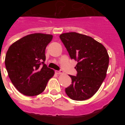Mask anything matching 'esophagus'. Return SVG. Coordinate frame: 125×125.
Returning <instances> with one entry per match:
<instances>
[{
    "mask_svg": "<svg viewBox=\"0 0 125 125\" xmlns=\"http://www.w3.org/2000/svg\"><path fill=\"white\" fill-rule=\"evenodd\" d=\"M55 73L58 74V75H60V74H62L63 72L62 71H55Z\"/></svg>",
    "mask_w": 125,
    "mask_h": 125,
    "instance_id": "obj_1",
    "label": "esophagus"
}]
</instances>
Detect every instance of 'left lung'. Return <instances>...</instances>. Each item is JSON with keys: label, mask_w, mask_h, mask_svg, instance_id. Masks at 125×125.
I'll list each match as a JSON object with an SVG mask.
<instances>
[{"label": "left lung", "mask_w": 125, "mask_h": 125, "mask_svg": "<svg viewBox=\"0 0 125 125\" xmlns=\"http://www.w3.org/2000/svg\"><path fill=\"white\" fill-rule=\"evenodd\" d=\"M60 37L71 59L78 62L75 67L77 76H70L72 84L65 88V93L74 100L89 99L106 76L109 63L107 50L92 37L80 33H62Z\"/></svg>", "instance_id": "left-lung-1"}]
</instances>
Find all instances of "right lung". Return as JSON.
<instances>
[{"mask_svg":"<svg viewBox=\"0 0 125 125\" xmlns=\"http://www.w3.org/2000/svg\"><path fill=\"white\" fill-rule=\"evenodd\" d=\"M53 35L36 33L25 36L9 47L5 57L8 75L18 91L34 96L43 92L53 76V70L47 68L45 48Z\"/></svg>","mask_w":125,"mask_h":125,"instance_id":"add662e5","label":"right lung"}]
</instances>
